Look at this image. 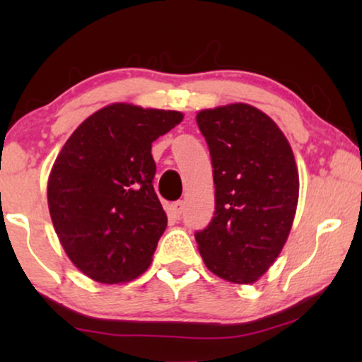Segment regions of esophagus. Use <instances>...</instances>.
Wrapping results in <instances>:
<instances>
[{"instance_id":"1","label":"esophagus","mask_w":362,"mask_h":362,"mask_svg":"<svg viewBox=\"0 0 362 362\" xmlns=\"http://www.w3.org/2000/svg\"><path fill=\"white\" fill-rule=\"evenodd\" d=\"M182 207H185V202H182V201L171 202V204H170V211H171V214H173V216H176V217H180V216L182 214Z\"/></svg>"}]
</instances>
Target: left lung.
<instances>
[{
    "label": "left lung",
    "instance_id": "1",
    "mask_svg": "<svg viewBox=\"0 0 362 362\" xmlns=\"http://www.w3.org/2000/svg\"><path fill=\"white\" fill-rule=\"evenodd\" d=\"M211 153L216 211L194 237L212 274L254 284L284 249L298 202V171L276 123L247 103L196 117Z\"/></svg>",
    "mask_w": 362,
    "mask_h": 362
}]
</instances>
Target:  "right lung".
I'll return each instance as SVG.
<instances>
[{
	"label": "right lung",
	"instance_id": "add662e5",
	"mask_svg": "<svg viewBox=\"0 0 362 362\" xmlns=\"http://www.w3.org/2000/svg\"><path fill=\"white\" fill-rule=\"evenodd\" d=\"M181 120V112L113 103L88 117L59 153L49 212L67 257L92 280L122 284L151 264L168 224L153 187L151 143Z\"/></svg>",
	"mask_w": 362,
	"mask_h": 362
}]
</instances>
